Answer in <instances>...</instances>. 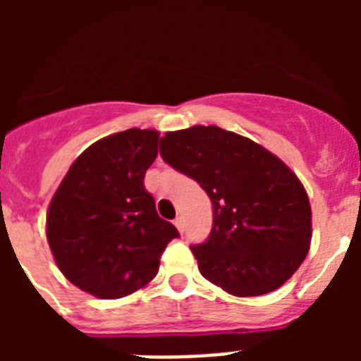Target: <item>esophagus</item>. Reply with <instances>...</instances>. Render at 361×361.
I'll return each mask as SVG.
<instances>
[{
  "label": "esophagus",
  "instance_id": "34e87169",
  "mask_svg": "<svg viewBox=\"0 0 361 361\" xmlns=\"http://www.w3.org/2000/svg\"><path fill=\"white\" fill-rule=\"evenodd\" d=\"M173 224H175V228L178 229V233H184V220H183V216H177V219L173 220Z\"/></svg>",
  "mask_w": 361,
  "mask_h": 361
}]
</instances>
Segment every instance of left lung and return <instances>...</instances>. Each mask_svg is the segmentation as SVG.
<instances>
[{
    "label": "left lung",
    "instance_id": "obj_1",
    "mask_svg": "<svg viewBox=\"0 0 361 361\" xmlns=\"http://www.w3.org/2000/svg\"><path fill=\"white\" fill-rule=\"evenodd\" d=\"M161 157L213 204L208 240L191 245L200 275L235 296L275 291L311 245V206L295 173L247 137L191 126L161 139Z\"/></svg>",
    "mask_w": 361,
    "mask_h": 361
}]
</instances>
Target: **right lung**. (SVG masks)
Segmentation results:
<instances>
[{"instance_id":"right-lung-1","label":"right lung","mask_w":361,"mask_h":361,"mask_svg":"<svg viewBox=\"0 0 361 361\" xmlns=\"http://www.w3.org/2000/svg\"><path fill=\"white\" fill-rule=\"evenodd\" d=\"M159 132L130 128L94 142L66 171L47 213V238L63 275L97 298H123L155 279L178 237L145 188Z\"/></svg>"}]
</instances>
